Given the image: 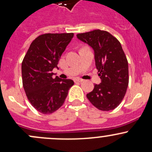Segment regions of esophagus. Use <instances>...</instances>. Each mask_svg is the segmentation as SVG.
Here are the masks:
<instances>
[{
	"label": "esophagus",
	"instance_id": "34e87169",
	"mask_svg": "<svg viewBox=\"0 0 152 152\" xmlns=\"http://www.w3.org/2000/svg\"><path fill=\"white\" fill-rule=\"evenodd\" d=\"M75 81H77V82H82V81H84V79H80V78H76V79H75Z\"/></svg>",
	"mask_w": 152,
	"mask_h": 152
}]
</instances>
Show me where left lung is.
<instances>
[{"mask_svg":"<svg viewBox=\"0 0 152 152\" xmlns=\"http://www.w3.org/2000/svg\"><path fill=\"white\" fill-rule=\"evenodd\" d=\"M76 36L94 49L95 65L102 80L86 97L99 110H113L124 98L129 81L128 63L121 42L110 33L100 29Z\"/></svg>","mask_w":152,"mask_h":152,"instance_id":"obj_1","label":"left lung"}]
</instances>
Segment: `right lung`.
Instances as JSON below:
<instances>
[{
	"label": "right lung",
	"instance_id": "right-lung-1",
	"mask_svg": "<svg viewBox=\"0 0 152 152\" xmlns=\"http://www.w3.org/2000/svg\"><path fill=\"white\" fill-rule=\"evenodd\" d=\"M73 37V33L38 36L32 41L21 63L23 87L29 102L39 113L49 115L64 103L71 79L53 78V70Z\"/></svg>",
	"mask_w": 152,
	"mask_h": 152
}]
</instances>
